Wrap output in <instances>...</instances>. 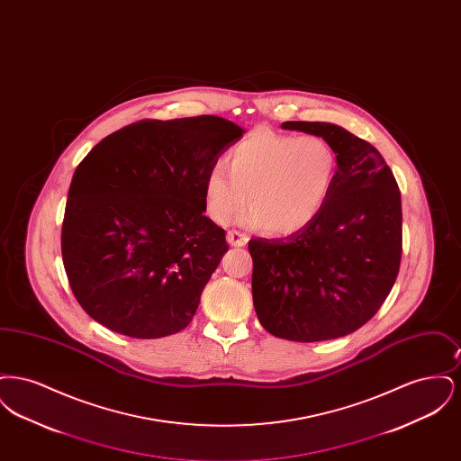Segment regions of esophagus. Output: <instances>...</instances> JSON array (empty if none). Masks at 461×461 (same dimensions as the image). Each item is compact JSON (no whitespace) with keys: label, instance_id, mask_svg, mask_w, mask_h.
<instances>
[{"label":"esophagus","instance_id":"obj_1","mask_svg":"<svg viewBox=\"0 0 461 461\" xmlns=\"http://www.w3.org/2000/svg\"><path fill=\"white\" fill-rule=\"evenodd\" d=\"M226 239H228V243H230L231 247H245V245H247V241H249V237H247V235H243L240 231H235V230L228 231Z\"/></svg>","mask_w":461,"mask_h":461}]
</instances>
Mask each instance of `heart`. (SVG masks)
Wrapping results in <instances>:
<instances>
[{
  "mask_svg": "<svg viewBox=\"0 0 461 461\" xmlns=\"http://www.w3.org/2000/svg\"><path fill=\"white\" fill-rule=\"evenodd\" d=\"M339 175V155L329 140L307 134L252 132L203 179L211 220L226 224L247 202L241 224L286 237L304 230L323 211Z\"/></svg>",
  "mask_w": 461,
  "mask_h": 461,
  "instance_id": "1",
  "label": "heart"
}]
</instances>
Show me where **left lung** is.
<instances>
[{
	"label": "left lung",
	"instance_id": "left-lung-1",
	"mask_svg": "<svg viewBox=\"0 0 461 461\" xmlns=\"http://www.w3.org/2000/svg\"><path fill=\"white\" fill-rule=\"evenodd\" d=\"M282 128L329 140L339 175L323 211L304 230L249 241L256 314L280 339H339L372 320L394 285L402 250L401 194L380 152L348 130L306 121Z\"/></svg>",
	"mask_w": 461,
	"mask_h": 461
}]
</instances>
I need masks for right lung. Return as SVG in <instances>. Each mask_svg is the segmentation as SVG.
<instances>
[{
  "mask_svg": "<svg viewBox=\"0 0 461 461\" xmlns=\"http://www.w3.org/2000/svg\"><path fill=\"white\" fill-rule=\"evenodd\" d=\"M243 132L216 115L147 119L83 158L68 188L62 258L95 321L132 339L188 327L230 249L203 216V179Z\"/></svg>",
  "mask_w": 461,
  "mask_h": 461,
  "instance_id": "right-lung-1",
  "label": "right lung"
}]
</instances>
